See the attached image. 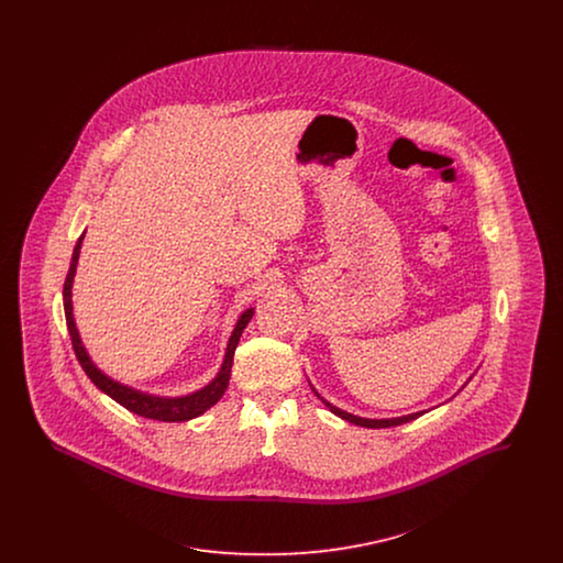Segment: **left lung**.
<instances>
[{"mask_svg": "<svg viewBox=\"0 0 563 563\" xmlns=\"http://www.w3.org/2000/svg\"><path fill=\"white\" fill-rule=\"evenodd\" d=\"M321 397V395H319ZM322 402L335 413V416H340L342 420H346L350 424H356V427H365V429H388V427H399V424H405V422H411V420H416V418H420L424 411H418V413H409V416H401V418H390V420H369V418H358V416H352L349 411H342V409H338V407H333L331 402L324 401Z\"/></svg>", "mask_w": 563, "mask_h": 563, "instance_id": "1", "label": "left lung"}]
</instances>
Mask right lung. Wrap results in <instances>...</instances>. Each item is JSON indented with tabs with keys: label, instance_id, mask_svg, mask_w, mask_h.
<instances>
[{
	"label": "right lung",
	"instance_id": "1",
	"mask_svg": "<svg viewBox=\"0 0 563 563\" xmlns=\"http://www.w3.org/2000/svg\"><path fill=\"white\" fill-rule=\"evenodd\" d=\"M81 241L84 234L78 239V244L74 249V257H71V266L67 272L65 278V287H63V306H65V321H67V329L71 335V344H74V352L80 361L81 369L86 375L92 379V384L103 390L108 397L113 401L120 402L122 407H126L129 411H133L136 416L150 418V420H161V422H186L191 418H198L200 413H205L209 407H213L214 402L219 401L228 388L230 382V372H232V363H234V352L241 342L242 331L253 319V308H249L246 312H242L241 319L236 322L232 338L228 342V350H225V358L223 365L219 369V374L214 377L209 386H205L202 390L188 395V397H177V399H164V397H154V395H145L139 393L134 388H129L120 382H113L111 377L101 374V369H97V365L90 361L88 352L81 346L80 335L76 329V321H74V308H71V285H74V276H76V268H78V260H80Z\"/></svg>",
	"mask_w": 563,
	"mask_h": 563
}]
</instances>
